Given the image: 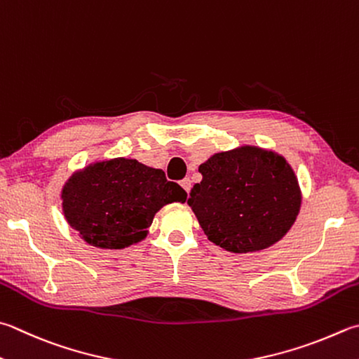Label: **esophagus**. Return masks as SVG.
Segmentation results:
<instances>
[{
  "mask_svg": "<svg viewBox=\"0 0 359 359\" xmlns=\"http://www.w3.org/2000/svg\"><path fill=\"white\" fill-rule=\"evenodd\" d=\"M180 184H181V187L184 189V191H186L187 194L191 192V180H189V178H184V180H182V181L180 182Z\"/></svg>",
  "mask_w": 359,
  "mask_h": 359,
  "instance_id": "1",
  "label": "esophagus"
}]
</instances>
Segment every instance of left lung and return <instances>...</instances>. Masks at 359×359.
Returning a JSON list of instances; mask_svg holds the SVG:
<instances>
[{
    "label": "left lung",
    "instance_id": "8db88e82",
    "mask_svg": "<svg viewBox=\"0 0 359 359\" xmlns=\"http://www.w3.org/2000/svg\"><path fill=\"white\" fill-rule=\"evenodd\" d=\"M198 172L187 205L208 239L228 252L273 245L299 215V181L278 153L245 145L214 154Z\"/></svg>",
    "mask_w": 359,
    "mask_h": 359
}]
</instances>
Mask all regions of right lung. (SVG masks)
<instances>
[{
  "instance_id": "obj_1",
  "label": "right lung",
  "mask_w": 359,
  "mask_h": 359,
  "mask_svg": "<svg viewBox=\"0 0 359 359\" xmlns=\"http://www.w3.org/2000/svg\"><path fill=\"white\" fill-rule=\"evenodd\" d=\"M186 198L184 189L159 168L116 158L73 173L62 189V209L87 243L120 250L147 238L162 206Z\"/></svg>"
}]
</instances>
